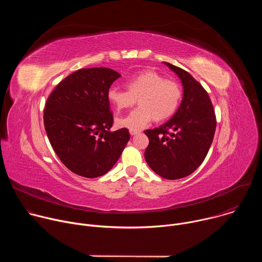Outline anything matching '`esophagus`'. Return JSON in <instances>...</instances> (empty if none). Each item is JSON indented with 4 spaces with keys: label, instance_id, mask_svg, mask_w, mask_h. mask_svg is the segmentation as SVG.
Segmentation results:
<instances>
[{
    "label": "esophagus",
    "instance_id": "34e87169",
    "mask_svg": "<svg viewBox=\"0 0 262 262\" xmlns=\"http://www.w3.org/2000/svg\"><path fill=\"white\" fill-rule=\"evenodd\" d=\"M140 132L139 130H129V134L132 135V136H135V135H137V134H139Z\"/></svg>",
    "mask_w": 262,
    "mask_h": 262
}]
</instances>
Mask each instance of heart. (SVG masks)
<instances>
[{"label":"heart","instance_id":"b5f03b06","mask_svg":"<svg viewBox=\"0 0 262 262\" xmlns=\"http://www.w3.org/2000/svg\"><path fill=\"white\" fill-rule=\"evenodd\" d=\"M127 90L112 86L107 90V98L118 110L128 108L137 98L140 106L124 117L117 118L119 127L140 130L151 120H165L171 117L181 98L180 86L171 80H165L160 73L144 70L127 80Z\"/></svg>","mask_w":262,"mask_h":262}]
</instances>
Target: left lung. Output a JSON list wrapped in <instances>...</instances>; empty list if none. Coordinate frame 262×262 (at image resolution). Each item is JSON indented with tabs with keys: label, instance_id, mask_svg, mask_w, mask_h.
Returning <instances> with one entry per match:
<instances>
[{
	"label": "left lung",
	"instance_id": "left-lung-1",
	"mask_svg": "<svg viewBox=\"0 0 262 262\" xmlns=\"http://www.w3.org/2000/svg\"><path fill=\"white\" fill-rule=\"evenodd\" d=\"M164 64L180 79L182 100L170 120L145 130L149 144L144 157L158 175L173 180L192 174L202 164L212 143L216 121L210 98L201 84L188 71Z\"/></svg>",
	"mask_w": 262,
	"mask_h": 262
}]
</instances>
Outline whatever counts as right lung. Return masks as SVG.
Masks as SVG:
<instances>
[{"mask_svg": "<svg viewBox=\"0 0 262 262\" xmlns=\"http://www.w3.org/2000/svg\"><path fill=\"white\" fill-rule=\"evenodd\" d=\"M120 73L84 68L60 82L45 107V127L60 161L73 173L95 178L107 173L129 140L127 128L111 132L107 90Z\"/></svg>", "mask_w": 262, "mask_h": 262, "instance_id": "1", "label": "right lung"}]
</instances>
